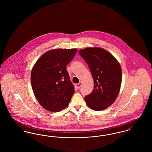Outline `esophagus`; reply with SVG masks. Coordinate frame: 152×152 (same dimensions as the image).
<instances>
[{"label": "esophagus", "mask_w": 152, "mask_h": 152, "mask_svg": "<svg viewBox=\"0 0 152 152\" xmlns=\"http://www.w3.org/2000/svg\"><path fill=\"white\" fill-rule=\"evenodd\" d=\"M81 85H82V83H81V82H80V83H77V84L75 85L76 87L77 88H80Z\"/></svg>", "instance_id": "34e87169"}]
</instances>
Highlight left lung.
Masks as SVG:
<instances>
[{
    "instance_id": "8db88e82",
    "label": "left lung",
    "mask_w": 152,
    "mask_h": 152,
    "mask_svg": "<svg viewBox=\"0 0 152 152\" xmlns=\"http://www.w3.org/2000/svg\"><path fill=\"white\" fill-rule=\"evenodd\" d=\"M79 54L91 72L94 87L85 97L88 106L96 111L110 106L118 96L122 82V70L115 58L104 48H88Z\"/></svg>"
}]
</instances>
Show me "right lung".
<instances>
[{"label": "right lung", "instance_id": "1", "mask_svg": "<svg viewBox=\"0 0 152 152\" xmlns=\"http://www.w3.org/2000/svg\"><path fill=\"white\" fill-rule=\"evenodd\" d=\"M77 51L76 48L50 50L40 56L32 67L31 82L34 94L48 111L59 112L71 101L74 86L66 66Z\"/></svg>", "mask_w": 152, "mask_h": 152}]
</instances>
